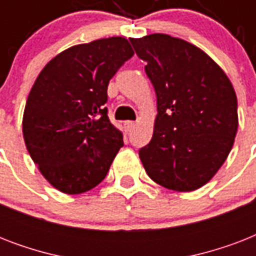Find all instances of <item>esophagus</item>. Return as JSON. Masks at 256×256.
I'll use <instances>...</instances> for the list:
<instances>
[{
  "label": "esophagus",
  "instance_id": "1",
  "mask_svg": "<svg viewBox=\"0 0 256 256\" xmlns=\"http://www.w3.org/2000/svg\"><path fill=\"white\" fill-rule=\"evenodd\" d=\"M124 130H126L128 132H130L132 128H134V126H136V122H132V120H126V122L124 124Z\"/></svg>",
  "mask_w": 256,
  "mask_h": 256
}]
</instances>
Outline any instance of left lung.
Returning <instances> with one entry per match:
<instances>
[{
	"mask_svg": "<svg viewBox=\"0 0 256 256\" xmlns=\"http://www.w3.org/2000/svg\"><path fill=\"white\" fill-rule=\"evenodd\" d=\"M156 94L150 144L140 158L150 178L174 191L196 190L230 154L238 100L224 72L203 50L168 34L130 38Z\"/></svg>",
	"mask_w": 256,
	"mask_h": 256,
	"instance_id": "1",
	"label": "left lung"
}]
</instances>
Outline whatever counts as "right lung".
Returning a JSON list of instances; mask_svg holds the SVG:
<instances>
[{"instance_id": "right-lung-1", "label": "right lung", "mask_w": 256, "mask_h": 256, "mask_svg": "<svg viewBox=\"0 0 256 256\" xmlns=\"http://www.w3.org/2000/svg\"><path fill=\"white\" fill-rule=\"evenodd\" d=\"M132 56L124 37L72 46L34 82L22 132L33 162L57 190L73 195L94 188L124 146L104 104L108 81Z\"/></svg>"}]
</instances>
